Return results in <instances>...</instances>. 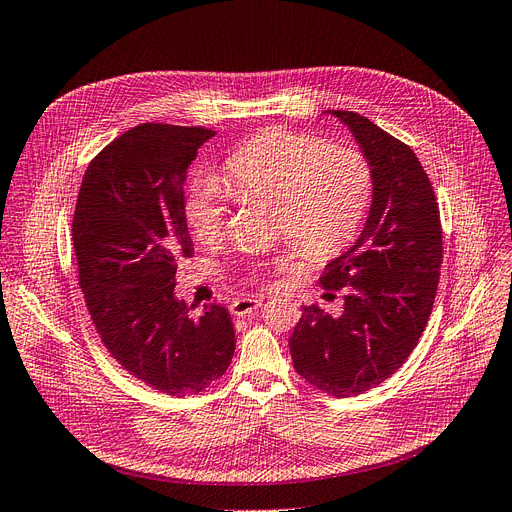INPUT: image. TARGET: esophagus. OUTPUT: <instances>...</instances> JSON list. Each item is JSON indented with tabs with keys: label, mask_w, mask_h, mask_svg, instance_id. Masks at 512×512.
Segmentation results:
<instances>
[{
	"label": "esophagus",
	"mask_w": 512,
	"mask_h": 512,
	"mask_svg": "<svg viewBox=\"0 0 512 512\" xmlns=\"http://www.w3.org/2000/svg\"><path fill=\"white\" fill-rule=\"evenodd\" d=\"M259 306H261V299H257V297H240L230 306V310H232L234 316H249Z\"/></svg>",
	"instance_id": "34e87169"
}]
</instances>
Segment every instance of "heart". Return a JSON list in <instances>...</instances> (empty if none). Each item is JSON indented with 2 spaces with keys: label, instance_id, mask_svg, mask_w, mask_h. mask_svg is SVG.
<instances>
[{
  "label": "heart",
  "instance_id": "heart-1",
  "mask_svg": "<svg viewBox=\"0 0 512 512\" xmlns=\"http://www.w3.org/2000/svg\"><path fill=\"white\" fill-rule=\"evenodd\" d=\"M230 192L242 200L274 202V225L299 253L320 257L344 246L363 223L373 177L363 154L291 130H270L240 147L225 164ZM227 196L200 179L185 200L192 234L213 244L223 236Z\"/></svg>",
  "mask_w": 512,
  "mask_h": 512
}]
</instances>
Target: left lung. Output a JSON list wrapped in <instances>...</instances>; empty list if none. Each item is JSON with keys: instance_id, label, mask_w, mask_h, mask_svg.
Listing matches in <instances>:
<instances>
[{"instance_id": "1", "label": "left lung", "mask_w": 512, "mask_h": 512, "mask_svg": "<svg viewBox=\"0 0 512 512\" xmlns=\"http://www.w3.org/2000/svg\"><path fill=\"white\" fill-rule=\"evenodd\" d=\"M371 166L373 189L361 236L329 263L325 289L350 287L344 312L301 306L289 339L295 371L333 396L361 394L407 361L439 287V204L413 149L354 111L329 109Z\"/></svg>"}]
</instances>
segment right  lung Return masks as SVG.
<instances>
[{
	"mask_svg": "<svg viewBox=\"0 0 512 512\" xmlns=\"http://www.w3.org/2000/svg\"><path fill=\"white\" fill-rule=\"evenodd\" d=\"M215 130L141 124L111 141L86 168L73 215L80 287L111 356L170 396L204 390L232 363L230 312L189 316L175 295L177 261L194 253L185 181Z\"/></svg>",
	"mask_w": 512,
	"mask_h": 512,
	"instance_id": "obj_1",
	"label": "right lung"
}]
</instances>
